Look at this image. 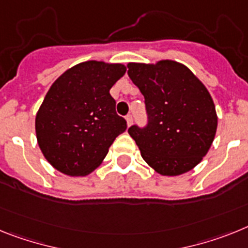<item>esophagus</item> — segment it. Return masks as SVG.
<instances>
[{
	"label": "esophagus",
	"mask_w": 248,
	"mask_h": 248,
	"mask_svg": "<svg viewBox=\"0 0 248 248\" xmlns=\"http://www.w3.org/2000/svg\"><path fill=\"white\" fill-rule=\"evenodd\" d=\"M126 121H127V124H128V126H131V124H132V122H133L132 115H127L126 116Z\"/></svg>",
	"instance_id": "obj_1"
}]
</instances>
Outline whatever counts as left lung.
Listing matches in <instances>:
<instances>
[{
	"mask_svg": "<svg viewBox=\"0 0 248 248\" xmlns=\"http://www.w3.org/2000/svg\"><path fill=\"white\" fill-rule=\"evenodd\" d=\"M127 67L145 97L147 124L128 128L142 158L163 176L192 170L216 135V109L207 88L186 66L170 60Z\"/></svg>",
	"mask_w": 248,
	"mask_h": 248,
	"instance_id": "8db88e82",
	"label": "left lung"
}]
</instances>
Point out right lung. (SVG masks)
Instances as JSON below:
<instances>
[{
	"mask_svg": "<svg viewBox=\"0 0 248 248\" xmlns=\"http://www.w3.org/2000/svg\"><path fill=\"white\" fill-rule=\"evenodd\" d=\"M126 72L120 63L87 61L56 79L36 115L38 146L68 176H86L103 161L127 122L109 90Z\"/></svg>",
	"mask_w": 248,
	"mask_h": 248,
	"instance_id": "1",
	"label": "right lung"
}]
</instances>
